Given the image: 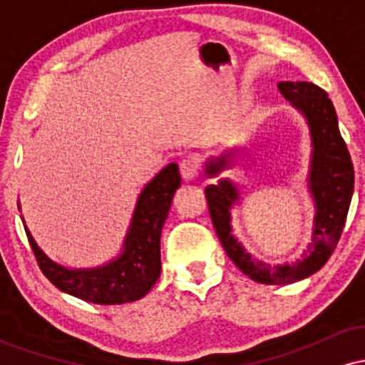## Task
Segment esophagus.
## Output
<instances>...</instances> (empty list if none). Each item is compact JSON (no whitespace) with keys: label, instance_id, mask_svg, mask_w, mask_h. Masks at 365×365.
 <instances>
[{"label":"esophagus","instance_id":"obj_1","mask_svg":"<svg viewBox=\"0 0 365 365\" xmlns=\"http://www.w3.org/2000/svg\"><path fill=\"white\" fill-rule=\"evenodd\" d=\"M180 175L183 180H194L199 177V163L194 158H185L180 163Z\"/></svg>","mask_w":365,"mask_h":365}]
</instances>
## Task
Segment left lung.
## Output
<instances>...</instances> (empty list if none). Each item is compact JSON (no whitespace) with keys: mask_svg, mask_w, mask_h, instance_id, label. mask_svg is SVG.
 <instances>
[{"mask_svg":"<svg viewBox=\"0 0 365 365\" xmlns=\"http://www.w3.org/2000/svg\"><path fill=\"white\" fill-rule=\"evenodd\" d=\"M278 89L284 99L304 113L311 127L314 150L309 183L317 212L309 254L295 264L274 267L254 261L232 235L230 207L238 199L235 185L228 180H221L217 185H209L204 190L211 221L228 257L249 278L266 284L299 282L324 266L340 240L354 194V165L338 128L336 111L326 91L312 82H279ZM228 156L220 158L216 163L211 161L207 173L216 175L226 166Z\"/></svg>","mask_w":365,"mask_h":365,"instance_id":"1","label":"left lung"}]
</instances>
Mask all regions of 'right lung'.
I'll return each mask as SVG.
<instances>
[{
    "instance_id": "obj_1",
    "label": "right lung",
    "mask_w": 365,
    "mask_h": 365,
    "mask_svg": "<svg viewBox=\"0 0 365 365\" xmlns=\"http://www.w3.org/2000/svg\"><path fill=\"white\" fill-rule=\"evenodd\" d=\"M180 183L182 178L175 163L150 180L137 200L123 254L116 261L96 269H66L53 262L25 228L37 266L54 287L86 302L113 305L142 299L161 273V228Z\"/></svg>"
}]
</instances>
